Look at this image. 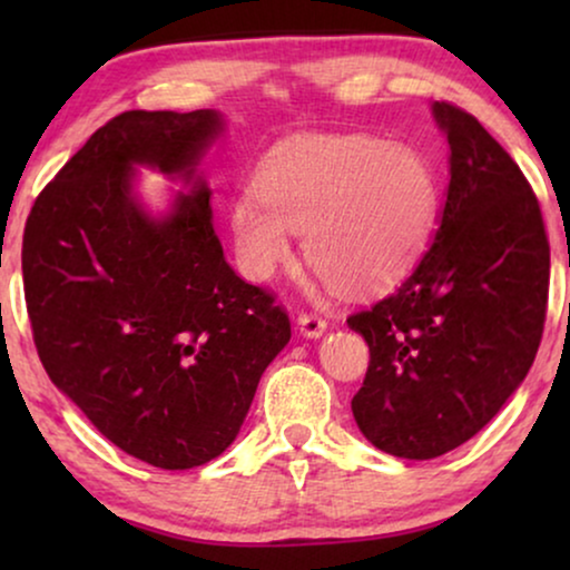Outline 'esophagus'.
<instances>
[{
	"label": "esophagus",
	"mask_w": 570,
	"mask_h": 570,
	"mask_svg": "<svg viewBox=\"0 0 570 570\" xmlns=\"http://www.w3.org/2000/svg\"><path fill=\"white\" fill-rule=\"evenodd\" d=\"M298 332H301L306 340H318V337H322V334L326 332V322H324L322 316L301 314V316H298Z\"/></svg>",
	"instance_id": "34e87169"
}]
</instances>
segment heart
Returning a JSON list of instances; mask_svg holds the SVG:
<instances>
[{
	"label": "heart",
	"instance_id": "heart-1",
	"mask_svg": "<svg viewBox=\"0 0 570 570\" xmlns=\"http://www.w3.org/2000/svg\"><path fill=\"white\" fill-rule=\"evenodd\" d=\"M439 215V181L412 145L365 135H306L277 145L256 189L230 202L246 277L269 279L303 233L306 262L342 293L371 295L407 275Z\"/></svg>",
	"mask_w": 570,
	"mask_h": 570
}]
</instances>
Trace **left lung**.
<instances>
[{
	"label": "left lung",
	"mask_w": 570,
	"mask_h": 570,
	"mask_svg": "<svg viewBox=\"0 0 570 570\" xmlns=\"http://www.w3.org/2000/svg\"><path fill=\"white\" fill-rule=\"evenodd\" d=\"M449 142L439 228L394 295L350 316L371 363L353 417L373 446L435 459L493 420L542 340L550 246L511 155L451 104L431 106Z\"/></svg>",
	"instance_id": "1"
}]
</instances>
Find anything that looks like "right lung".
I'll return each instance as SVG.
<instances>
[{"label": "right lung", "mask_w": 570, "mask_h": 570, "mask_svg": "<svg viewBox=\"0 0 570 570\" xmlns=\"http://www.w3.org/2000/svg\"><path fill=\"white\" fill-rule=\"evenodd\" d=\"M215 108L127 111L36 199L22 285L46 373L129 456L191 470L236 441L262 373L291 342L275 298L240 279L213 228ZM137 167L185 184L163 214Z\"/></svg>", "instance_id": "obj_1"}]
</instances>
